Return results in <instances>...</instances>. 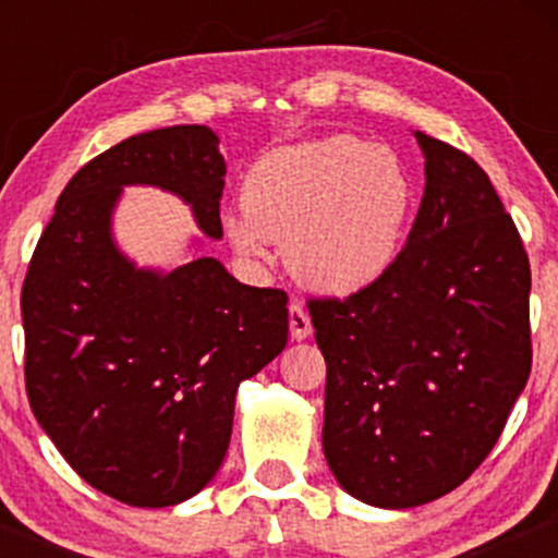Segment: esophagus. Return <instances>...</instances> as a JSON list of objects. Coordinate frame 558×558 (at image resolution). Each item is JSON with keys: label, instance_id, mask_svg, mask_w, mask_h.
Segmentation results:
<instances>
[{"label": "esophagus", "instance_id": "1", "mask_svg": "<svg viewBox=\"0 0 558 558\" xmlns=\"http://www.w3.org/2000/svg\"><path fill=\"white\" fill-rule=\"evenodd\" d=\"M288 325H291L293 341H304V338L312 336V319L306 315L304 304L291 301V306H288Z\"/></svg>", "mask_w": 558, "mask_h": 558}]
</instances>
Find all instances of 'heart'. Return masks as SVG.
<instances>
[{
  "label": "heart",
  "instance_id": "heart-1",
  "mask_svg": "<svg viewBox=\"0 0 558 558\" xmlns=\"http://www.w3.org/2000/svg\"><path fill=\"white\" fill-rule=\"evenodd\" d=\"M414 204L417 185L393 149L332 136L259 157L222 228L241 257L267 259L286 241L301 283L356 293L396 265Z\"/></svg>",
  "mask_w": 558,
  "mask_h": 558
}]
</instances>
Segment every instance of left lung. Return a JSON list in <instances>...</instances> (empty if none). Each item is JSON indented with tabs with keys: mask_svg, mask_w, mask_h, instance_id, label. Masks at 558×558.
Instances as JSON below:
<instances>
[{
	"mask_svg": "<svg viewBox=\"0 0 558 558\" xmlns=\"http://www.w3.org/2000/svg\"><path fill=\"white\" fill-rule=\"evenodd\" d=\"M425 194L399 259L345 299H312L328 364L323 448L349 496L412 509L483 464L527 386L530 262L472 157L414 131Z\"/></svg>",
	"mask_w": 558,
	"mask_h": 558,
	"instance_id": "obj_1",
	"label": "left lung"
}]
</instances>
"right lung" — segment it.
I'll use <instances>...</instances> for the list:
<instances>
[{"mask_svg":"<svg viewBox=\"0 0 558 558\" xmlns=\"http://www.w3.org/2000/svg\"><path fill=\"white\" fill-rule=\"evenodd\" d=\"M207 125L138 133L70 178L25 275V390L38 425L96 490L162 509L220 470L235 390L288 343V296L215 257L162 272L112 239L125 185L181 196L222 239L226 159Z\"/></svg>","mask_w":558,"mask_h":558,"instance_id":"obj_1","label":"right lung"}]
</instances>
